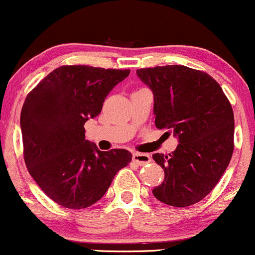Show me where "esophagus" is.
Masks as SVG:
<instances>
[{
  "instance_id": "34e87169",
  "label": "esophagus",
  "mask_w": 255,
  "mask_h": 255,
  "mask_svg": "<svg viewBox=\"0 0 255 255\" xmlns=\"http://www.w3.org/2000/svg\"><path fill=\"white\" fill-rule=\"evenodd\" d=\"M133 160L135 163H137L139 165H144V164H147V163H150L152 159L147 153H140V152H134V153H133Z\"/></svg>"
}]
</instances>
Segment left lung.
Returning a JSON list of instances; mask_svg holds the SVG:
<instances>
[{"mask_svg":"<svg viewBox=\"0 0 255 255\" xmlns=\"http://www.w3.org/2000/svg\"><path fill=\"white\" fill-rule=\"evenodd\" d=\"M136 74L153 92L156 127L180 142L172 153L152 156L164 170V181L152 193L170 206L197 204L215 188L233 156L229 99L211 75L186 66L141 68Z\"/></svg>","mask_w":255,"mask_h":255,"instance_id":"1","label":"left lung"}]
</instances>
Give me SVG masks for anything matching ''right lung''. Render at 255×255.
I'll return each instance as SVG.
<instances>
[{"instance_id": "1", "label": "right lung", "mask_w": 255, "mask_h": 255, "mask_svg": "<svg viewBox=\"0 0 255 255\" xmlns=\"http://www.w3.org/2000/svg\"><path fill=\"white\" fill-rule=\"evenodd\" d=\"M129 69L61 66L27 95L20 115L27 170L51 200L80 210L101 199L120 169L124 148L99 151L85 139V122L99 115L108 93Z\"/></svg>"}]
</instances>
